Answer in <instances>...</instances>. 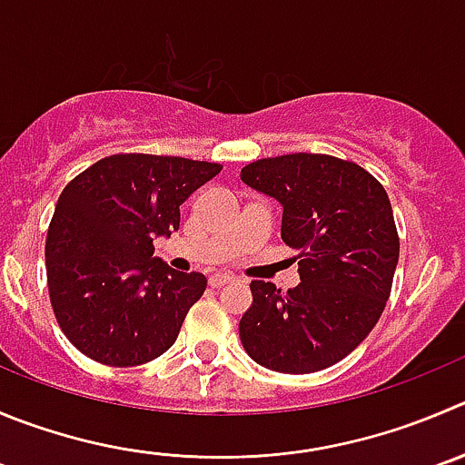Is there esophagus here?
Segmentation results:
<instances>
[{
  "label": "esophagus",
  "instance_id": "34e87169",
  "mask_svg": "<svg viewBox=\"0 0 465 465\" xmlns=\"http://www.w3.org/2000/svg\"><path fill=\"white\" fill-rule=\"evenodd\" d=\"M232 281H235V276H230V273H214V276H210L212 287H221L225 285V282H232Z\"/></svg>",
  "mask_w": 465,
  "mask_h": 465
}]
</instances>
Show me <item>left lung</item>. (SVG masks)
<instances>
[{
	"mask_svg": "<svg viewBox=\"0 0 465 465\" xmlns=\"http://www.w3.org/2000/svg\"><path fill=\"white\" fill-rule=\"evenodd\" d=\"M242 183L281 203V237L302 255L292 290L251 282L242 344L273 372L331 368L368 338L391 296L400 237L386 189L358 163L312 153L258 159Z\"/></svg>",
	"mask_w": 465,
	"mask_h": 465,
	"instance_id": "left-lung-1",
	"label": "left lung"
}]
</instances>
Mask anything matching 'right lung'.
<instances>
[{"label": "right lung", "instance_id": "1", "mask_svg": "<svg viewBox=\"0 0 465 465\" xmlns=\"http://www.w3.org/2000/svg\"><path fill=\"white\" fill-rule=\"evenodd\" d=\"M221 169L112 154L61 192L47 230V287L61 331L84 356L134 368L175 342L207 281L154 258L153 240L180 228V205Z\"/></svg>", "mask_w": 465, "mask_h": 465}]
</instances>
